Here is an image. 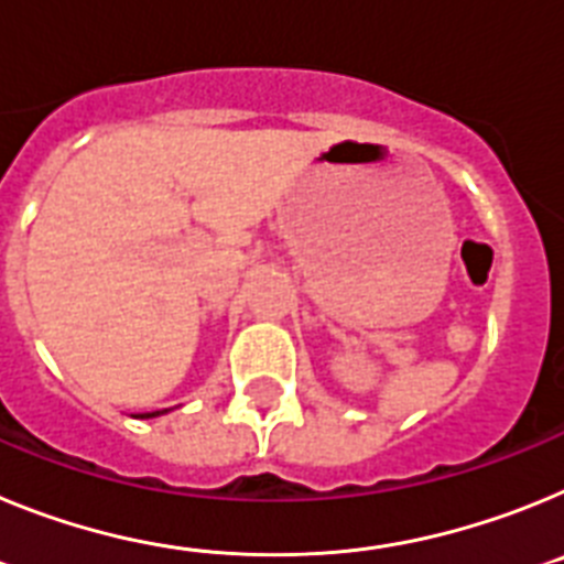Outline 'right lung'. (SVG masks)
<instances>
[{
  "instance_id": "obj_1",
  "label": "right lung",
  "mask_w": 564,
  "mask_h": 564,
  "mask_svg": "<svg viewBox=\"0 0 564 564\" xmlns=\"http://www.w3.org/2000/svg\"><path fill=\"white\" fill-rule=\"evenodd\" d=\"M166 412V410H163ZM163 412H141V415H134V417H158V415H163Z\"/></svg>"
}]
</instances>
